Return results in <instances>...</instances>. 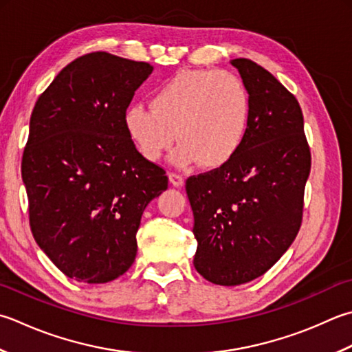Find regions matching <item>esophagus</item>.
Masks as SVG:
<instances>
[{"instance_id": "esophagus-1", "label": "esophagus", "mask_w": 352, "mask_h": 352, "mask_svg": "<svg viewBox=\"0 0 352 352\" xmlns=\"http://www.w3.org/2000/svg\"><path fill=\"white\" fill-rule=\"evenodd\" d=\"M169 182L174 184V186H177V188H180V186H183L184 184V178H183V175H180V174H175V172H170L169 174Z\"/></svg>"}]
</instances>
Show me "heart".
<instances>
[{
  "label": "heart",
  "instance_id": "1",
  "mask_svg": "<svg viewBox=\"0 0 352 352\" xmlns=\"http://www.w3.org/2000/svg\"><path fill=\"white\" fill-rule=\"evenodd\" d=\"M250 113V94L238 76L189 70L157 87L151 108L140 103L128 107L123 123L146 160H160L178 139L172 162L178 166L198 162L215 169L239 151Z\"/></svg>",
  "mask_w": 352,
  "mask_h": 352
}]
</instances>
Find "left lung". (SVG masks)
Masks as SVG:
<instances>
[{
    "label": "left lung",
    "mask_w": 352,
    "mask_h": 352,
    "mask_svg": "<svg viewBox=\"0 0 352 352\" xmlns=\"http://www.w3.org/2000/svg\"><path fill=\"white\" fill-rule=\"evenodd\" d=\"M230 64L252 100L245 139L223 166L186 180L198 241L194 265L226 287L259 278L288 250L311 169L299 102L256 62Z\"/></svg>",
    "instance_id": "1"
}]
</instances>
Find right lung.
Wrapping results in <instances>:
<instances>
[{
    "instance_id": "1",
    "label": "right lung",
    "mask_w": 352,
    "mask_h": 352,
    "mask_svg": "<svg viewBox=\"0 0 352 352\" xmlns=\"http://www.w3.org/2000/svg\"><path fill=\"white\" fill-rule=\"evenodd\" d=\"M154 67L107 52L70 62L34 103L21 174L33 238L65 276L105 284L133 265L144 208L168 189L123 123Z\"/></svg>"
}]
</instances>
